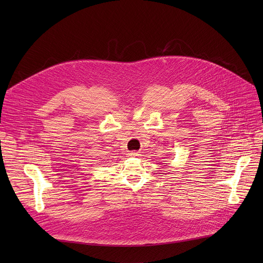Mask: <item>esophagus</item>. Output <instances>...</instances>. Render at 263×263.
Instances as JSON below:
<instances>
[{"label": "esophagus", "instance_id": "34e87169", "mask_svg": "<svg viewBox=\"0 0 263 263\" xmlns=\"http://www.w3.org/2000/svg\"><path fill=\"white\" fill-rule=\"evenodd\" d=\"M138 154L136 152H131V156H137Z\"/></svg>", "mask_w": 263, "mask_h": 263}]
</instances>
